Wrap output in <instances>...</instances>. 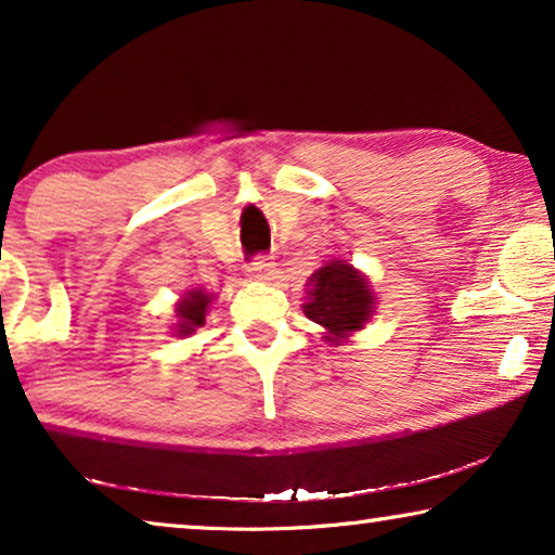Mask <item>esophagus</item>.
Here are the masks:
<instances>
[{
    "instance_id": "34e87169",
    "label": "esophagus",
    "mask_w": 555,
    "mask_h": 555,
    "mask_svg": "<svg viewBox=\"0 0 555 555\" xmlns=\"http://www.w3.org/2000/svg\"><path fill=\"white\" fill-rule=\"evenodd\" d=\"M247 269L251 271V276H255L257 281L274 279V261H269V257H264V255H257L255 259H251Z\"/></svg>"
}]
</instances>
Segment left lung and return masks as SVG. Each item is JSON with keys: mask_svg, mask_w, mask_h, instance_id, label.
<instances>
[{"mask_svg": "<svg viewBox=\"0 0 555 555\" xmlns=\"http://www.w3.org/2000/svg\"><path fill=\"white\" fill-rule=\"evenodd\" d=\"M311 291L304 313L313 323L323 325L331 343H340L345 335L360 331L372 313V296L364 281L350 264L331 261L311 276Z\"/></svg>", "mask_w": 555, "mask_h": 555, "instance_id": "obj_1", "label": "left lung"}]
</instances>
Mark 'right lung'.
<instances>
[{"label":"right lung","instance_id":"right-lung-1","mask_svg":"<svg viewBox=\"0 0 555 555\" xmlns=\"http://www.w3.org/2000/svg\"><path fill=\"white\" fill-rule=\"evenodd\" d=\"M210 296L203 294V291H191L188 298H183L178 304L176 313H178V335H191L195 327H201L205 323V311H208Z\"/></svg>","mask_w":555,"mask_h":555}]
</instances>
